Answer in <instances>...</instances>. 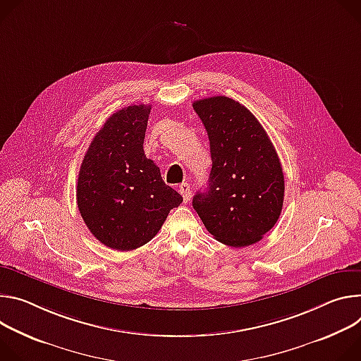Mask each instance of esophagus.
<instances>
[{
    "instance_id": "34e87169",
    "label": "esophagus",
    "mask_w": 361,
    "mask_h": 361,
    "mask_svg": "<svg viewBox=\"0 0 361 361\" xmlns=\"http://www.w3.org/2000/svg\"><path fill=\"white\" fill-rule=\"evenodd\" d=\"M179 192H180V195L183 197V201L188 202L189 201V196H190V186L188 183H182L179 186Z\"/></svg>"
}]
</instances>
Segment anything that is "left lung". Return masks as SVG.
<instances>
[{"label": "left lung", "instance_id": "8db88e82", "mask_svg": "<svg viewBox=\"0 0 361 361\" xmlns=\"http://www.w3.org/2000/svg\"><path fill=\"white\" fill-rule=\"evenodd\" d=\"M208 132L212 169L193 209L216 241L243 248L261 241L284 204V173L258 118L225 96L193 102Z\"/></svg>", "mask_w": 361, "mask_h": 361}]
</instances>
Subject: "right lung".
I'll return each instance as SVG.
<instances>
[{
  "mask_svg": "<svg viewBox=\"0 0 361 361\" xmlns=\"http://www.w3.org/2000/svg\"><path fill=\"white\" fill-rule=\"evenodd\" d=\"M150 104L113 113L80 166L77 207L90 232L116 251L136 250L159 232L183 197L143 150Z\"/></svg>",
  "mask_w": 361,
  "mask_h": 361,
  "instance_id": "1",
  "label": "right lung"
}]
</instances>
